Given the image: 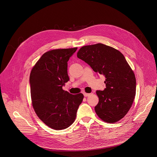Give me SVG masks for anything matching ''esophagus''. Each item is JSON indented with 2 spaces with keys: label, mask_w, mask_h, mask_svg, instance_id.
<instances>
[{
  "label": "esophagus",
  "mask_w": 157,
  "mask_h": 157,
  "mask_svg": "<svg viewBox=\"0 0 157 157\" xmlns=\"http://www.w3.org/2000/svg\"><path fill=\"white\" fill-rule=\"evenodd\" d=\"M90 93H86V92L84 93V96L85 97H88V96H90Z\"/></svg>",
  "instance_id": "34e87169"
}]
</instances>
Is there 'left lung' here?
Listing matches in <instances>:
<instances>
[{"mask_svg": "<svg viewBox=\"0 0 157 157\" xmlns=\"http://www.w3.org/2000/svg\"><path fill=\"white\" fill-rule=\"evenodd\" d=\"M77 57L87 63L94 72L106 77V88L97 90L99 98L95 111L106 123L122 119L131 109L136 94L134 72L118 50L102 44L82 46Z\"/></svg>", "mask_w": 157, "mask_h": 157, "instance_id": "8db88e82", "label": "left lung"}]
</instances>
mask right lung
<instances>
[{
    "label": "right lung",
    "mask_w": 157,
    "mask_h": 157,
    "mask_svg": "<svg viewBox=\"0 0 157 157\" xmlns=\"http://www.w3.org/2000/svg\"><path fill=\"white\" fill-rule=\"evenodd\" d=\"M77 48L56 49L44 53L31 69L29 77L32 105L46 126L62 130L75 121L82 93L72 95L62 89L69 78L67 62Z\"/></svg>",
    "instance_id": "obj_1"
}]
</instances>
